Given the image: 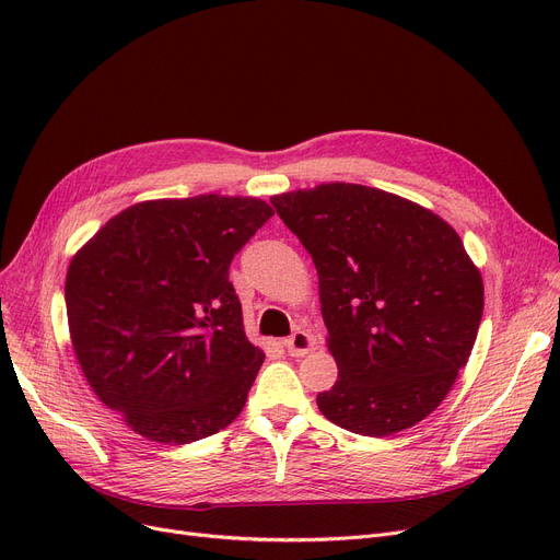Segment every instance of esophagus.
Here are the masks:
<instances>
[{
  "label": "esophagus",
  "mask_w": 560,
  "mask_h": 560,
  "mask_svg": "<svg viewBox=\"0 0 560 560\" xmlns=\"http://www.w3.org/2000/svg\"><path fill=\"white\" fill-rule=\"evenodd\" d=\"M283 345H285L290 357H304V354H308V349L313 347V338L304 329H298L290 338H285Z\"/></svg>",
  "instance_id": "esophagus-1"
}]
</instances>
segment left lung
Instances as JSON below:
<instances>
[{
	"label": "left lung",
	"mask_w": 560,
	"mask_h": 560,
	"mask_svg": "<svg viewBox=\"0 0 560 560\" xmlns=\"http://www.w3.org/2000/svg\"><path fill=\"white\" fill-rule=\"evenodd\" d=\"M283 224L311 254L338 365L322 416L361 435H390L447 397L475 347L481 272L458 233L397 195L322 184L275 195Z\"/></svg>",
	"instance_id": "left-lung-1"
}]
</instances>
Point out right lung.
<instances>
[{
  "label": "right lung",
  "mask_w": 560,
  "mask_h": 560,
  "mask_svg": "<svg viewBox=\"0 0 560 560\" xmlns=\"http://www.w3.org/2000/svg\"><path fill=\"white\" fill-rule=\"evenodd\" d=\"M272 215L254 197L142 201L74 254L66 306L77 361L142 438L186 445L241 416L265 354L245 336L229 265Z\"/></svg>",
  "instance_id": "1"
}]
</instances>
